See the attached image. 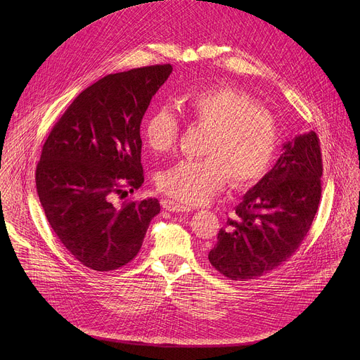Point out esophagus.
Returning a JSON list of instances; mask_svg holds the SVG:
<instances>
[{"instance_id": "34e87169", "label": "esophagus", "mask_w": 360, "mask_h": 360, "mask_svg": "<svg viewBox=\"0 0 360 360\" xmlns=\"http://www.w3.org/2000/svg\"><path fill=\"white\" fill-rule=\"evenodd\" d=\"M162 207H164V210H167L169 212H188V211H191V207H188V205H182V203L171 200V199L164 200Z\"/></svg>"}]
</instances>
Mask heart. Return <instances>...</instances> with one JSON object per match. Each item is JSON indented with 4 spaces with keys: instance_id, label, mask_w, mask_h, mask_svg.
<instances>
[{
    "instance_id": "heart-1",
    "label": "heart",
    "mask_w": 360,
    "mask_h": 360,
    "mask_svg": "<svg viewBox=\"0 0 360 360\" xmlns=\"http://www.w3.org/2000/svg\"><path fill=\"white\" fill-rule=\"evenodd\" d=\"M181 114L210 129L203 160L179 161L162 171L158 188L175 200L196 205L219 192L228 181L246 188L271 168L279 148L276 118L252 98L229 86H208L178 99ZM146 146L155 153L174 148L179 122L168 107L153 111L143 124Z\"/></svg>"
}]
</instances>
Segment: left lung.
Masks as SVG:
<instances>
[{
	"label": "left lung",
	"instance_id": "obj_1",
	"mask_svg": "<svg viewBox=\"0 0 360 360\" xmlns=\"http://www.w3.org/2000/svg\"><path fill=\"white\" fill-rule=\"evenodd\" d=\"M322 172L314 131L285 142L274 168L243 195L221 228L208 255L211 265L232 281H250L286 262L316 215Z\"/></svg>",
	"mask_w": 360,
	"mask_h": 360
}]
</instances>
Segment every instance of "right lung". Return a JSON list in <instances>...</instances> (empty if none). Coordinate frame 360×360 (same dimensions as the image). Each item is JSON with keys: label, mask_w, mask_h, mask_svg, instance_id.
I'll list each match as a JSON object with an SVG mask.
<instances>
[{"label": "right lung", "mask_w": 360, "mask_h": 360, "mask_svg": "<svg viewBox=\"0 0 360 360\" xmlns=\"http://www.w3.org/2000/svg\"><path fill=\"white\" fill-rule=\"evenodd\" d=\"M172 65L110 74L84 89L49 132L35 182L45 217L84 266L110 272L138 255L155 198L112 203L143 184L141 121Z\"/></svg>", "instance_id": "add662e5"}]
</instances>
